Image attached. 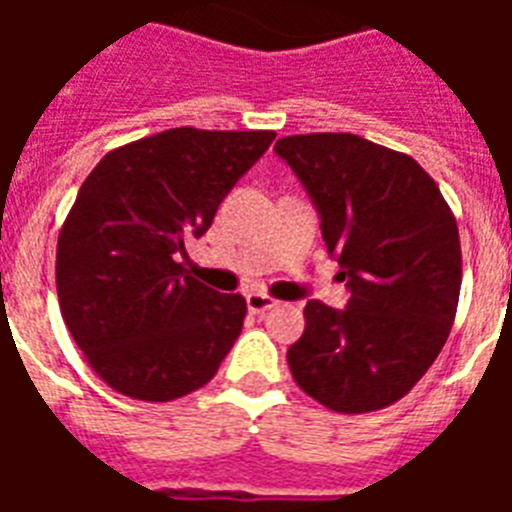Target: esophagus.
<instances>
[{
    "label": "esophagus",
    "instance_id": "esophagus-1",
    "mask_svg": "<svg viewBox=\"0 0 512 512\" xmlns=\"http://www.w3.org/2000/svg\"><path fill=\"white\" fill-rule=\"evenodd\" d=\"M273 305H276V300L268 295H263V292H252V295H247L249 313H265V311H271Z\"/></svg>",
    "mask_w": 512,
    "mask_h": 512
}]
</instances>
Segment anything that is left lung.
<instances>
[{"mask_svg": "<svg viewBox=\"0 0 512 512\" xmlns=\"http://www.w3.org/2000/svg\"><path fill=\"white\" fill-rule=\"evenodd\" d=\"M276 154L311 193L350 289L345 311L305 305L289 372L332 412L385 409L420 382L452 332L462 284L454 212L412 156L350 132L289 135Z\"/></svg>", "mask_w": 512, "mask_h": 512, "instance_id": "obj_1", "label": "left lung"}]
</instances>
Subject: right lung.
Wrapping results in <instances>:
<instances>
[{
    "mask_svg": "<svg viewBox=\"0 0 512 512\" xmlns=\"http://www.w3.org/2000/svg\"><path fill=\"white\" fill-rule=\"evenodd\" d=\"M273 138L175 127L108 151L87 175L60 228L55 284L68 332L108 388L175 401L215 377L247 300L204 287L177 257Z\"/></svg>",
    "mask_w": 512,
    "mask_h": 512,
    "instance_id": "right-lung-1",
    "label": "right lung"
}]
</instances>
